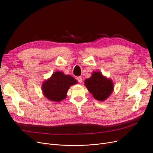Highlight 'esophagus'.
<instances>
[{"label": "esophagus", "mask_w": 153, "mask_h": 153, "mask_svg": "<svg viewBox=\"0 0 153 153\" xmlns=\"http://www.w3.org/2000/svg\"><path fill=\"white\" fill-rule=\"evenodd\" d=\"M77 80L79 82L81 83V82H82V77H81V76H79V77H77Z\"/></svg>", "instance_id": "1"}]
</instances>
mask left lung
Returning a JSON list of instances; mask_svg holds the SVG:
<instances>
[{
	"mask_svg": "<svg viewBox=\"0 0 153 153\" xmlns=\"http://www.w3.org/2000/svg\"><path fill=\"white\" fill-rule=\"evenodd\" d=\"M84 84L93 98L100 101L106 100L114 91L112 79L104 76L100 71H94L89 78L84 81Z\"/></svg>",
	"mask_w": 153,
	"mask_h": 153,
	"instance_id": "obj_1",
	"label": "left lung"
}]
</instances>
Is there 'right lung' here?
<instances>
[{
  "instance_id": "1",
  "label": "right lung",
  "mask_w": 153,
  "mask_h": 153,
  "mask_svg": "<svg viewBox=\"0 0 153 153\" xmlns=\"http://www.w3.org/2000/svg\"><path fill=\"white\" fill-rule=\"evenodd\" d=\"M77 83V81L72 76L65 75L61 71H56L42 83V90L47 100L60 102L67 97L69 88Z\"/></svg>"
}]
</instances>
